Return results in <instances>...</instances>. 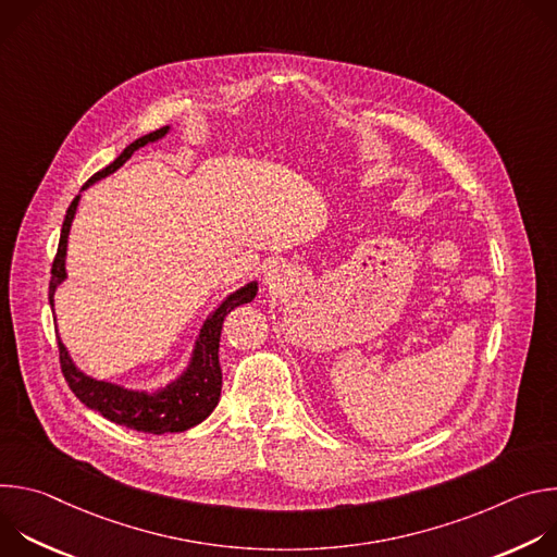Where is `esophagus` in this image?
<instances>
[{
  "label": "esophagus",
  "mask_w": 557,
  "mask_h": 557,
  "mask_svg": "<svg viewBox=\"0 0 557 557\" xmlns=\"http://www.w3.org/2000/svg\"><path fill=\"white\" fill-rule=\"evenodd\" d=\"M286 277H288V271H286V267L282 262H269L264 267V282L269 286H280V284L286 282Z\"/></svg>",
  "instance_id": "34e87169"
}]
</instances>
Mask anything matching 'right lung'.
<instances>
[{
  "instance_id": "1",
  "label": "right lung",
  "mask_w": 557,
  "mask_h": 557,
  "mask_svg": "<svg viewBox=\"0 0 557 557\" xmlns=\"http://www.w3.org/2000/svg\"><path fill=\"white\" fill-rule=\"evenodd\" d=\"M170 129L172 127L165 125L161 129L145 134V136L136 138L134 143H129L106 170L97 172L82 187V191H86L95 183L103 181L106 176H110L119 168H123L136 149L165 138L170 134ZM82 191H78V196L72 200V205L65 211L57 258L52 262V277H50L52 314H54V293L67 280V271H65L67 235H70V226H72L78 200H82ZM256 295H258V280H251L245 286L228 293L202 322L187 366L170 383H165L161 387L132 389L121 383L90 376L74 363L67 348L59 339V359H61L63 376H65L70 389L78 396V401L86 404L90 410L99 412L101 417H106L108 421H112L116 425H125V428H132L136 432H145V434L185 432V430L202 423L215 410V406L220 401L222 370H220V361H218V348H220V333H222L224 317L240 304H249Z\"/></svg>"
}]
</instances>
